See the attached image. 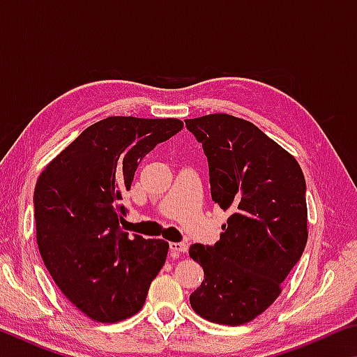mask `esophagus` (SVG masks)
Wrapping results in <instances>:
<instances>
[{"label":"esophagus","mask_w":357,"mask_h":357,"mask_svg":"<svg viewBox=\"0 0 357 357\" xmlns=\"http://www.w3.org/2000/svg\"><path fill=\"white\" fill-rule=\"evenodd\" d=\"M189 245L185 243H170V250L174 253H185Z\"/></svg>","instance_id":"esophagus-1"}]
</instances>
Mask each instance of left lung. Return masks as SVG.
I'll use <instances>...</instances> for the list:
<instances>
[{"mask_svg":"<svg viewBox=\"0 0 357 357\" xmlns=\"http://www.w3.org/2000/svg\"><path fill=\"white\" fill-rule=\"evenodd\" d=\"M185 126L208 157L211 197L229 213L220 241L190 245V258L204 271L190 305L208 321L241 326L279 298L305 249L304 173L249 121L214 113Z\"/></svg>","mask_w":357,"mask_h":357,"instance_id":"8db88e82","label":"left lung"}]
</instances>
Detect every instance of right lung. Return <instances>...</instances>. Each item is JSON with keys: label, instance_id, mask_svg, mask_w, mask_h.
<instances>
[{"label": "right lung", "instance_id": "1", "mask_svg": "<svg viewBox=\"0 0 357 357\" xmlns=\"http://www.w3.org/2000/svg\"><path fill=\"white\" fill-rule=\"evenodd\" d=\"M176 118L110 116L84 129L39 174L36 238L59 289L99 323L130 318L165 264L168 243L124 233L119 222L138 164L183 129Z\"/></svg>", "mask_w": 357, "mask_h": 357}]
</instances>
